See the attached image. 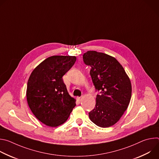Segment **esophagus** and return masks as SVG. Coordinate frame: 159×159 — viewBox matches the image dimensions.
Instances as JSON below:
<instances>
[{
  "label": "esophagus",
  "mask_w": 159,
  "mask_h": 159,
  "mask_svg": "<svg viewBox=\"0 0 159 159\" xmlns=\"http://www.w3.org/2000/svg\"><path fill=\"white\" fill-rule=\"evenodd\" d=\"M77 99H78L79 101H82V97H78Z\"/></svg>",
  "instance_id": "34e87169"
}]
</instances>
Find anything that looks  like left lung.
Segmentation results:
<instances>
[{"instance_id":"1","label":"left lung","mask_w":159,"mask_h":159,"mask_svg":"<svg viewBox=\"0 0 159 159\" xmlns=\"http://www.w3.org/2000/svg\"><path fill=\"white\" fill-rule=\"evenodd\" d=\"M97 95L95 107L89 116L97 126L107 128L116 124L127 109L131 97L129 78L119 61L107 54L88 51L83 55Z\"/></svg>"}]
</instances>
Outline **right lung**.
I'll return each instance as SVG.
<instances>
[{
	"instance_id": "add662e5",
	"label": "right lung",
	"mask_w": 159,
	"mask_h": 159,
	"mask_svg": "<svg viewBox=\"0 0 159 159\" xmlns=\"http://www.w3.org/2000/svg\"><path fill=\"white\" fill-rule=\"evenodd\" d=\"M75 61V56H52L39 63L30 76L28 106L36 118L47 126L57 127L64 123L76 106L62 79Z\"/></svg>"
}]
</instances>
